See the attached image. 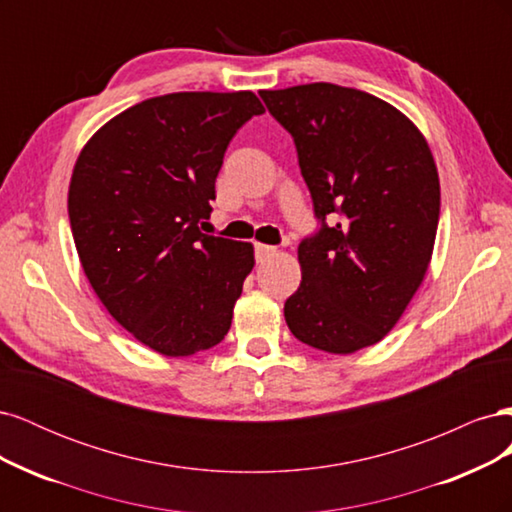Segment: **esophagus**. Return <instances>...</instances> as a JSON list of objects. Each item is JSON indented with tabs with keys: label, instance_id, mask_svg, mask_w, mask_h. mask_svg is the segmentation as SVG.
Returning <instances> with one entry per match:
<instances>
[{
	"label": "esophagus",
	"instance_id": "obj_1",
	"mask_svg": "<svg viewBox=\"0 0 512 512\" xmlns=\"http://www.w3.org/2000/svg\"><path fill=\"white\" fill-rule=\"evenodd\" d=\"M254 254H256V260L262 262V260H267L269 256L275 254V247L273 245H265V243H256L254 245Z\"/></svg>",
	"mask_w": 512,
	"mask_h": 512
}]
</instances>
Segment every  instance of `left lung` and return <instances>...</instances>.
<instances>
[{
	"instance_id": "obj_1",
	"label": "left lung",
	"mask_w": 512,
	"mask_h": 512,
	"mask_svg": "<svg viewBox=\"0 0 512 512\" xmlns=\"http://www.w3.org/2000/svg\"><path fill=\"white\" fill-rule=\"evenodd\" d=\"M260 98L292 136L318 220L299 243L288 329L333 354L374 346L421 286L436 241L440 181L427 141L395 106L359 89L312 83Z\"/></svg>"
}]
</instances>
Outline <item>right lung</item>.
Instances as JSON below:
<instances>
[{
  "instance_id": "add662e5",
  "label": "right lung",
  "mask_w": 512,
  "mask_h": 512,
  "mask_svg": "<svg viewBox=\"0 0 512 512\" xmlns=\"http://www.w3.org/2000/svg\"><path fill=\"white\" fill-rule=\"evenodd\" d=\"M252 91H181L130 106L76 160L68 215L91 288L166 356L220 344L254 267L252 243L205 235L228 143L262 115Z\"/></svg>"
}]
</instances>
